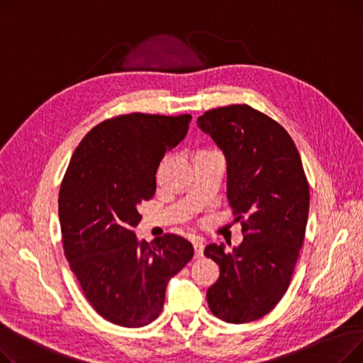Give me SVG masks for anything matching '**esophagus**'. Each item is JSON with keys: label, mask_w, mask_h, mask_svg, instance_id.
Masks as SVG:
<instances>
[{"label": "esophagus", "mask_w": 363, "mask_h": 363, "mask_svg": "<svg viewBox=\"0 0 363 363\" xmlns=\"http://www.w3.org/2000/svg\"><path fill=\"white\" fill-rule=\"evenodd\" d=\"M193 245H194L196 257H203V250H204L203 240H200V238H193Z\"/></svg>", "instance_id": "1"}]
</instances>
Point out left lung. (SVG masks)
<instances>
[{
  "label": "left lung",
  "instance_id": "obj_1",
  "mask_svg": "<svg viewBox=\"0 0 363 363\" xmlns=\"http://www.w3.org/2000/svg\"><path fill=\"white\" fill-rule=\"evenodd\" d=\"M197 123L225 152L228 204L244 235L234 252L206 247L220 269L207 303L225 322H253L289 290L306 234L309 182L294 141L268 114L231 104L206 111Z\"/></svg>",
  "mask_w": 363,
  "mask_h": 363
}]
</instances>
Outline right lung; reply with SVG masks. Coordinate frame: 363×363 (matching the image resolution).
Masks as SVG:
<instances>
[{"label":"right lung","mask_w":363,"mask_h":363,"mask_svg":"<svg viewBox=\"0 0 363 363\" xmlns=\"http://www.w3.org/2000/svg\"><path fill=\"white\" fill-rule=\"evenodd\" d=\"M191 114L128 113L94 126L76 147L59 193L65 256L94 311L126 328L163 311L167 282L193 259L188 240L137 241L138 207L156 193L164 152L186 135Z\"/></svg>","instance_id":"1"}]
</instances>
